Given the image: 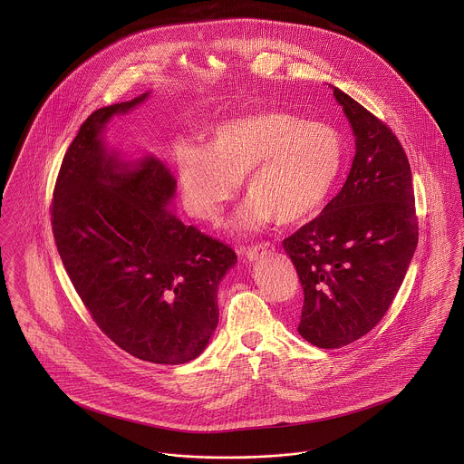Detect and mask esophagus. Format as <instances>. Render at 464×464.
Instances as JSON below:
<instances>
[{
    "instance_id": "1",
    "label": "esophagus",
    "mask_w": 464,
    "mask_h": 464,
    "mask_svg": "<svg viewBox=\"0 0 464 464\" xmlns=\"http://www.w3.org/2000/svg\"><path fill=\"white\" fill-rule=\"evenodd\" d=\"M275 248H273V245L271 243H259V245H254V246H250V248H246V252H245V256H246V259L248 261H257L259 257H263L265 254H271Z\"/></svg>"
}]
</instances>
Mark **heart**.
<instances>
[{"mask_svg": "<svg viewBox=\"0 0 464 464\" xmlns=\"http://www.w3.org/2000/svg\"><path fill=\"white\" fill-rule=\"evenodd\" d=\"M341 164L343 142L334 129L278 109L227 120L210 130L207 150L184 146L177 159L184 203L208 223L219 219L245 179L250 198L236 219L245 230L313 216Z\"/></svg>", "mask_w": 464, "mask_h": 464, "instance_id": "b5f03b06", "label": "heart"}]
</instances>
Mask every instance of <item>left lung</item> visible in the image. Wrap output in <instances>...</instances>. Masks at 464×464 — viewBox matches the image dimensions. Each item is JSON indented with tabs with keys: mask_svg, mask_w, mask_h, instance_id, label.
I'll return each instance as SVG.
<instances>
[{
	"mask_svg": "<svg viewBox=\"0 0 464 464\" xmlns=\"http://www.w3.org/2000/svg\"><path fill=\"white\" fill-rule=\"evenodd\" d=\"M355 135L344 186L282 241L304 287L300 335L341 348L372 331L397 296L418 245L407 155L392 129L334 87Z\"/></svg>",
	"mask_w": 464,
	"mask_h": 464,
	"instance_id": "obj_1",
	"label": "left lung"
}]
</instances>
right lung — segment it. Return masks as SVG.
Returning a JSON list of instances; mask_svg holds the SVG:
<instances>
[{"mask_svg":"<svg viewBox=\"0 0 464 464\" xmlns=\"http://www.w3.org/2000/svg\"><path fill=\"white\" fill-rule=\"evenodd\" d=\"M132 102L94 111L67 148L52 199L59 256L85 309L133 357L184 364L218 325V285L236 252L184 225L168 205L175 179L155 157L109 153L102 130Z\"/></svg>","mask_w":464,"mask_h":464,"instance_id":"obj_1","label":"right lung"}]
</instances>
